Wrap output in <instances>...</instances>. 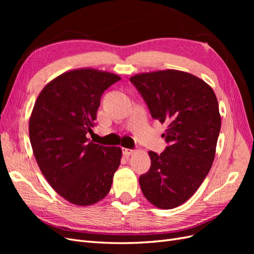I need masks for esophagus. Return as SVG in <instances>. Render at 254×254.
Segmentation results:
<instances>
[{"label": "esophagus", "mask_w": 254, "mask_h": 254, "mask_svg": "<svg viewBox=\"0 0 254 254\" xmlns=\"http://www.w3.org/2000/svg\"><path fill=\"white\" fill-rule=\"evenodd\" d=\"M122 150H123V155L124 156H130L133 152L132 149H129V148H122Z\"/></svg>", "instance_id": "34e87169"}]
</instances>
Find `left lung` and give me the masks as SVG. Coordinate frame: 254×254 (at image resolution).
<instances>
[{
    "instance_id": "1",
    "label": "left lung",
    "mask_w": 254,
    "mask_h": 254,
    "mask_svg": "<svg viewBox=\"0 0 254 254\" xmlns=\"http://www.w3.org/2000/svg\"><path fill=\"white\" fill-rule=\"evenodd\" d=\"M153 120L166 126L168 144L158 155L149 151V171L140 187L149 202L173 209L191 197L209 174L221 120L213 89L190 73L165 70L130 78Z\"/></svg>"
}]
</instances>
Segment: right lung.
Instances as JSON below:
<instances>
[{
	"label": "right lung",
	"mask_w": 254,
	"mask_h": 254,
	"mask_svg": "<svg viewBox=\"0 0 254 254\" xmlns=\"http://www.w3.org/2000/svg\"><path fill=\"white\" fill-rule=\"evenodd\" d=\"M118 75L78 68L49 82L29 119V140L38 165L51 187L68 202L91 205L109 193L122 149L95 144L96 113L104 92Z\"/></svg>",
	"instance_id": "obj_1"
}]
</instances>
